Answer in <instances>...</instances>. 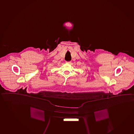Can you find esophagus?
Segmentation results:
<instances>
[{"label": "esophagus", "instance_id": "1", "mask_svg": "<svg viewBox=\"0 0 134 134\" xmlns=\"http://www.w3.org/2000/svg\"><path fill=\"white\" fill-rule=\"evenodd\" d=\"M66 63H68V64H70V63H71V62H66Z\"/></svg>", "mask_w": 134, "mask_h": 134}]
</instances>
